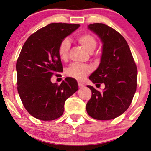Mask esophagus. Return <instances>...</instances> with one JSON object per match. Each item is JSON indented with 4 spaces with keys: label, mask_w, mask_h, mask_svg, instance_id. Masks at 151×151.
Masks as SVG:
<instances>
[{
    "label": "esophagus",
    "mask_w": 151,
    "mask_h": 151,
    "mask_svg": "<svg viewBox=\"0 0 151 151\" xmlns=\"http://www.w3.org/2000/svg\"><path fill=\"white\" fill-rule=\"evenodd\" d=\"M78 88H83V87L85 86L82 83H81V82H78Z\"/></svg>",
    "instance_id": "obj_1"
}]
</instances>
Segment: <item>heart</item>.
Returning a JSON list of instances; mask_svg holds the SVG:
<instances>
[{"mask_svg": "<svg viewBox=\"0 0 151 151\" xmlns=\"http://www.w3.org/2000/svg\"><path fill=\"white\" fill-rule=\"evenodd\" d=\"M76 40L80 45L84 47L89 52H92L96 47L97 42L96 38L92 34L83 33L76 37ZM70 44L67 39L63 40L59 44L57 52L61 60L65 61L68 57ZM92 70V67L90 65L80 64L73 63L67 69L66 74L68 76L76 80L82 81Z\"/></svg>", "mask_w": 151, "mask_h": 151, "instance_id": "obj_1", "label": "heart"}]
</instances>
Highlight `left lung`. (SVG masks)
<instances>
[{
    "instance_id": "obj_1",
    "label": "left lung",
    "mask_w": 151,
    "mask_h": 151,
    "mask_svg": "<svg viewBox=\"0 0 151 151\" xmlns=\"http://www.w3.org/2000/svg\"><path fill=\"white\" fill-rule=\"evenodd\" d=\"M88 28L101 38L103 54L99 68L89 78L105 84L103 92L92 86V96L86 105L89 116L100 120H111L127 111L136 91L137 69L124 37L105 24L94 23Z\"/></svg>"
}]
</instances>
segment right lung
Returning <instances> with one entry per match:
<instances>
[{"instance_id":"obj_1","label":"right lung","mask_w":151,"mask_h":151,"mask_svg":"<svg viewBox=\"0 0 151 151\" xmlns=\"http://www.w3.org/2000/svg\"><path fill=\"white\" fill-rule=\"evenodd\" d=\"M79 26L51 23L31 34L22 46L16 63L17 90L24 108L34 118H59L66 99L78 90L73 78H65L60 85L52 83L50 78L63 71L59 44Z\"/></svg>"}]
</instances>
